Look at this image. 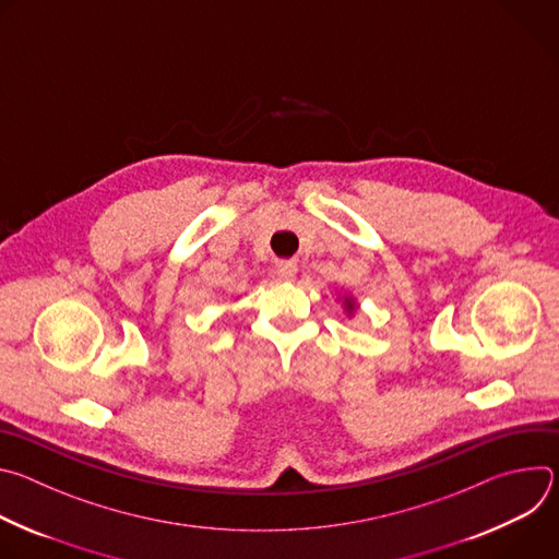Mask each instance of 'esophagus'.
Returning a JSON list of instances; mask_svg holds the SVG:
<instances>
[{"instance_id": "esophagus-1", "label": "esophagus", "mask_w": 559, "mask_h": 559, "mask_svg": "<svg viewBox=\"0 0 559 559\" xmlns=\"http://www.w3.org/2000/svg\"><path fill=\"white\" fill-rule=\"evenodd\" d=\"M296 272H298V267H296V263H292V261L278 263V267H276V274H278V278H283V281H294V278H296Z\"/></svg>"}]
</instances>
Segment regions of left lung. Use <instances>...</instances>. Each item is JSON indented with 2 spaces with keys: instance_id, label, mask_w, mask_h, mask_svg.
Returning <instances> with one entry per match:
<instances>
[{
  "instance_id": "obj_1",
  "label": "left lung",
  "mask_w": 559,
  "mask_h": 559,
  "mask_svg": "<svg viewBox=\"0 0 559 559\" xmlns=\"http://www.w3.org/2000/svg\"><path fill=\"white\" fill-rule=\"evenodd\" d=\"M343 305H345V311H347V316H352V313L356 311V300H354L352 296H347V294H345V298H343Z\"/></svg>"
}]
</instances>
